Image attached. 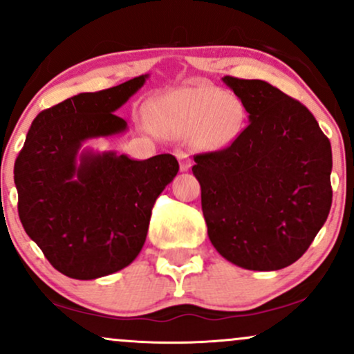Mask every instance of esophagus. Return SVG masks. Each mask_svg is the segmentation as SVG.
I'll return each mask as SVG.
<instances>
[{
  "label": "esophagus",
  "instance_id": "esophagus-1",
  "mask_svg": "<svg viewBox=\"0 0 354 354\" xmlns=\"http://www.w3.org/2000/svg\"><path fill=\"white\" fill-rule=\"evenodd\" d=\"M174 154H176V158H178V160H180L181 171H188V169L191 168L189 154L186 153V151H183V149H176V151H174Z\"/></svg>",
  "mask_w": 354,
  "mask_h": 354
}]
</instances>
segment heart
<instances>
[{
    "instance_id": "heart-1",
    "label": "heart",
    "mask_w": 354,
    "mask_h": 354,
    "mask_svg": "<svg viewBox=\"0 0 354 354\" xmlns=\"http://www.w3.org/2000/svg\"><path fill=\"white\" fill-rule=\"evenodd\" d=\"M153 123L163 135H196L211 148L226 146L241 133L245 108L234 95L211 86H193L173 93L158 104Z\"/></svg>"
}]
</instances>
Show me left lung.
I'll return each mask as SVG.
<instances>
[{"instance_id": "8db88e82", "label": "left lung", "mask_w": 354, "mask_h": 354, "mask_svg": "<svg viewBox=\"0 0 354 354\" xmlns=\"http://www.w3.org/2000/svg\"><path fill=\"white\" fill-rule=\"evenodd\" d=\"M250 124L221 151L194 156L216 251L245 270L276 271L310 248L331 208V145L299 101L261 80L225 76Z\"/></svg>"}]
</instances>
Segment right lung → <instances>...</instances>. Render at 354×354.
Listing matches in <instances>:
<instances>
[{
  "mask_svg": "<svg viewBox=\"0 0 354 354\" xmlns=\"http://www.w3.org/2000/svg\"><path fill=\"white\" fill-rule=\"evenodd\" d=\"M149 75L80 93L35 118L15 163L23 228L59 273L96 279L135 261L156 198L176 176L173 154L131 160L83 148L128 129L115 111Z\"/></svg>",
  "mask_w": 354,
  "mask_h": 354,
  "instance_id": "1",
  "label": "right lung"
}]
</instances>
